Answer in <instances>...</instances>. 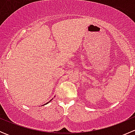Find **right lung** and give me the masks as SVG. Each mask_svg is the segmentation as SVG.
<instances>
[{
	"instance_id": "add662e5",
	"label": "right lung",
	"mask_w": 135,
	"mask_h": 135,
	"mask_svg": "<svg viewBox=\"0 0 135 135\" xmlns=\"http://www.w3.org/2000/svg\"><path fill=\"white\" fill-rule=\"evenodd\" d=\"M48 103H49V102H48ZM46 103V104H47V103ZM45 104H44V105H45Z\"/></svg>"
}]
</instances>
